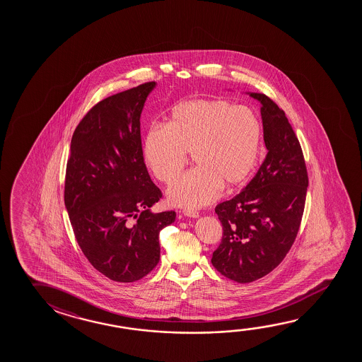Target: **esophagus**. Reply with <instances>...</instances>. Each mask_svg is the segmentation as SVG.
Wrapping results in <instances>:
<instances>
[{
  "label": "esophagus",
  "instance_id": "34e87169",
  "mask_svg": "<svg viewBox=\"0 0 362 362\" xmlns=\"http://www.w3.org/2000/svg\"><path fill=\"white\" fill-rule=\"evenodd\" d=\"M183 214L185 217H189V218H198L199 217V214L197 211H193V209H184Z\"/></svg>",
  "mask_w": 362,
  "mask_h": 362
}]
</instances>
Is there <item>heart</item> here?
Returning a JSON list of instances; mask_svg holds the SVG:
<instances>
[{"label":"heart","instance_id":"1","mask_svg":"<svg viewBox=\"0 0 362 362\" xmlns=\"http://www.w3.org/2000/svg\"><path fill=\"white\" fill-rule=\"evenodd\" d=\"M262 127L255 112L225 100H190L174 107L166 124H154L144 139V160L161 183L183 168L187 153L196 168L166 190L175 207H203L241 188L255 170Z\"/></svg>","mask_w":362,"mask_h":362}]
</instances>
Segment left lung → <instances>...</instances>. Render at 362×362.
<instances>
[{"label": "left lung", "instance_id": "1", "mask_svg": "<svg viewBox=\"0 0 362 362\" xmlns=\"http://www.w3.org/2000/svg\"><path fill=\"white\" fill-rule=\"evenodd\" d=\"M260 102L267 154L241 193L216 207L223 236L212 265L226 278L251 283L273 272L294 243L308 187L300 144L284 111L262 93Z\"/></svg>", "mask_w": 362, "mask_h": 362}]
</instances>
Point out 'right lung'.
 I'll return each mask as SVG.
<instances>
[{"instance_id":"1","label":"right lung","mask_w":362,"mask_h":362,"mask_svg":"<svg viewBox=\"0 0 362 362\" xmlns=\"http://www.w3.org/2000/svg\"><path fill=\"white\" fill-rule=\"evenodd\" d=\"M155 87L140 84L92 107L66 163L64 203L78 245L95 269L119 283L158 265L159 233L175 221L174 211H151L161 192L144 161L140 117Z\"/></svg>"}]
</instances>
